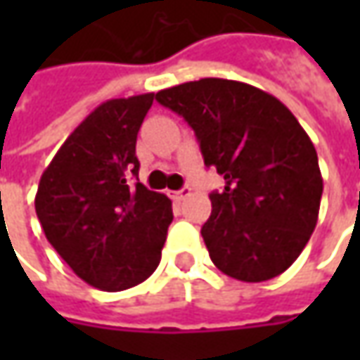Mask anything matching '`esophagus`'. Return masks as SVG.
<instances>
[{
    "instance_id": "1",
    "label": "esophagus",
    "mask_w": 360,
    "mask_h": 360,
    "mask_svg": "<svg viewBox=\"0 0 360 360\" xmlns=\"http://www.w3.org/2000/svg\"><path fill=\"white\" fill-rule=\"evenodd\" d=\"M188 196H190V186H184L180 188V190H176V192H172L174 200H184Z\"/></svg>"
}]
</instances>
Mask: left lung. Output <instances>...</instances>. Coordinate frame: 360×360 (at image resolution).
<instances>
[{
	"mask_svg": "<svg viewBox=\"0 0 360 360\" xmlns=\"http://www.w3.org/2000/svg\"><path fill=\"white\" fill-rule=\"evenodd\" d=\"M156 100L186 120L204 164L224 176L200 230L216 269L244 283L283 274L311 238L323 196L316 150L298 120L266 91L220 77Z\"/></svg>",
	"mask_w": 360,
	"mask_h": 360,
	"instance_id": "obj_1",
	"label": "left lung"
}]
</instances>
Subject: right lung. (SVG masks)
Returning <instances> with one entry per match:
<instances>
[{"label":"right lung","mask_w":360,"mask_h":360,"mask_svg":"<svg viewBox=\"0 0 360 360\" xmlns=\"http://www.w3.org/2000/svg\"><path fill=\"white\" fill-rule=\"evenodd\" d=\"M154 94L98 105L41 174L35 214L46 238L82 281L118 292L158 269L172 222L168 196L128 184L140 170L136 140Z\"/></svg>","instance_id":"obj_1"}]
</instances>
